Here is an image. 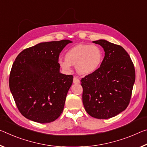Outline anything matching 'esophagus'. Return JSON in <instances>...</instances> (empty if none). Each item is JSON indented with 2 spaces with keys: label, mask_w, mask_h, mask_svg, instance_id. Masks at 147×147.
I'll return each instance as SVG.
<instances>
[{
  "label": "esophagus",
  "mask_w": 147,
  "mask_h": 147,
  "mask_svg": "<svg viewBox=\"0 0 147 147\" xmlns=\"http://www.w3.org/2000/svg\"><path fill=\"white\" fill-rule=\"evenodd\" d=\"M80 80H79L77 77L74 76L73 78V83L75 84H80Z\"/></svg>",
  "instance_id": "obj_1"
}]
</instances>
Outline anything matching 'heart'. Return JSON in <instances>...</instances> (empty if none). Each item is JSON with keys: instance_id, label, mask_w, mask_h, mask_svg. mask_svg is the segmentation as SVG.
<instances>
[{"instance_id": "b5f03b06", "label": "heart", "mask_w": 147, "mask_h": 147, "mask_svg": "<svg viewBox=\"0 0 147 147\" xmlns=\"http://www.w3.org/2000/svg\"><path fill=\"white\" fill-rule=\"evenodd\" d=\"M102 60L103 53L97 46L78 44L67 51L65 59L59 58L58 63L65 71H71L74 65L78 74L88 75L98 69Z\"/></svg>"}]
</instances>
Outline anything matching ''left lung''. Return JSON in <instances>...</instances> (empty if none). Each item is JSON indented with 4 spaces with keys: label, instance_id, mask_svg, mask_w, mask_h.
Segmentation results:
<instances>
[{
    "label": "left lung",
    "instance_id": "obj_1",
    "mask_svg": "<svg viewBox=\"0 0 147 147\" xmlns=\"http://www.w3.org/2000/svg\"><path fill=\"white\" fill-rule=\"evenodd\" d=\"M93 42L103 47L105 57L97 71L81 79L82 102L88 115L108 119L122 113L129 105L136 71L122 46L105 40Z\"/></svg>",
    "mask_w": 147,
    "mask_h": 147
}]
</instances>
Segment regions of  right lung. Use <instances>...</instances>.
Instances as JSON below:
<instances>
[{
  "label": "right lung",
  "instance_id": "right-lung-1",
  "mask_svg": "<svg viewBox=\"0 0 147 147\" xmlns=\"http://www.w3.org/2000/svg\"><path fill=\"white\" fill-rule=\"evenodd\" d=\"M69 40L39 43L19 53L11 67L9 86L18 110L27 119L45 124L63 111L73 75L59 73V53Z\"/></svg>",
  "mask_w": 147,
  "mask_h": 147
}]
</instances>
